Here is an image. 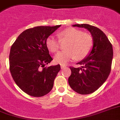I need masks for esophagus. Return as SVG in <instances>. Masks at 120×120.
Wrapping results in <instances>:
<instances>
[{"mask_svg":"<svg viewBox=\"0 0 120 120\" xmlns=\"http://www.w3.org/2000/svg\"><path fill=\"white\" fill-rule=\"evenodd\" d=\"M66 67V66L64 65H61V69H64V68H65Z\"/></svg>","mask_w":120,"mask_h":120,"instance_id":"obj_1","label":"esophagus"}]
</instances>
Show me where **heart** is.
<instances>
[{"label": "heart", "mask_w": 120, "mask_h": 120, "mask_svg": "<svg viewBox=\"0 0 120 120\" xmlns=\"http://www.w3.org/2000/svg\"><path fill=\"white\" fill-rule=\"evenodd\" d=\"M61 42H67L64 46L65 50L59 52L55 55L54 61L56 64L65 65L76 59L81 60L87 56L92 50L93 40L89 35L74 28H68L58 33ZM47 49L52 53L58 51L59 41L53 36H50L45 41Z\"/></svg>", "instance_id": "1"}]
</instances>
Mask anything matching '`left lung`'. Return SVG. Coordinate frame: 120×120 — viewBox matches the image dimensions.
Returning <instances> with one entry per match:
<instances>
[{
  "label": "left lung",
  "mask_w": 120,
  "mask_h": 120,
  "mask_svg": "<svg viewBox=\"0 0 120 120\" xmlns=\"http://www.w3.org/2000/svg\"><path fill=\"white\" fill-rule=\"evenodd\" d=\"M73 26L87 30L92 37L93 46L89 54L78 64L81 67H70L68 78L70 87L82 95L92 94L98 89L109 75L113 59V49L103 31L89 24H75Z\"/></svg>",
  "instance_id": "obj_1"
}]
</instances>
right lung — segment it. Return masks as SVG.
I'll use <instances>...</instances> for the list:
<instances>
[{
    "mask_svg": "<svg viewBox=\"0 0 120 120\" xmlns=\"http://www.w3.org/2000/svg\"><path fill=\"white\" fill-rule=\"evenodd\" d=\"M61 25L39 26L20 34L10 49V70L20 89L34 97H43L51 91L60 65L45 67L53 60L45 41Z\"/></svg>",
    "mask_w": 120,
    "mask_h": 120,
    "instance_id": "add662e5",
    "label": "right lung"
}]
</instances>
